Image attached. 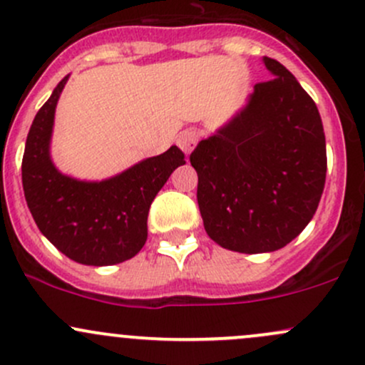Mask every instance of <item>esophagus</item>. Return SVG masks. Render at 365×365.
I'll return each instance as SVG.
<instances>
[{
	"mask_svg": "<svg viewBox=\"0 0 365 365\" xmlns=\"http://www.w3.org/2000/svg\"><path fill=\"white\" fill-rule=\"evenodd\" d=\"M199 138H201V135H199L197 130H183L182 133L178 135V140H176V143H178V147L182 149L185 154H190L192 150H194V147L197 145Z\"/></svg>",
	"mask_w": 365,
	"mask_h": 365,
	"instance_id": "obj_1",
	"label": "esophagus"
}]
</instances>
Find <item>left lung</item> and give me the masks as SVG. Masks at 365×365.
<instances>
[{"label":"left lung","mask_w":365,"mask_h":365,"mask_svg":"<svg viewBox=\"0 0 365 365\" xmlns=\"http://www.w3.org/2000/svg\"><path fill=\"white\" fill-rule=\"evenodd\" d=\"M255 85L244 109L190 154L207 235L237 253L277 251L317 211L326 183L322 119L310 95L282 63Z\"/></svg>","instance_id":"left-lung-1"}]
</instances>
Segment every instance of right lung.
Wrapping results in <instances>:
<instances>
[{"label": "right lung", "mask_w": 365, "mask_h": 365, "mask_svg": "<svg viewBox=\"0 0 365 365\" xmlns=\"http://www.w3.org/2000/svg\"><path fill=\"white\" fill-rule=\"evenodd\" d=\"M69 76L38 110L22 158L27 206L41 234L67 258L106 267L133 258L147 241L150 204L185 155L178 147L102 182L62 175L50 158L55 107Z\"/></svg>", "instance_id": "1"}]
</instances>
